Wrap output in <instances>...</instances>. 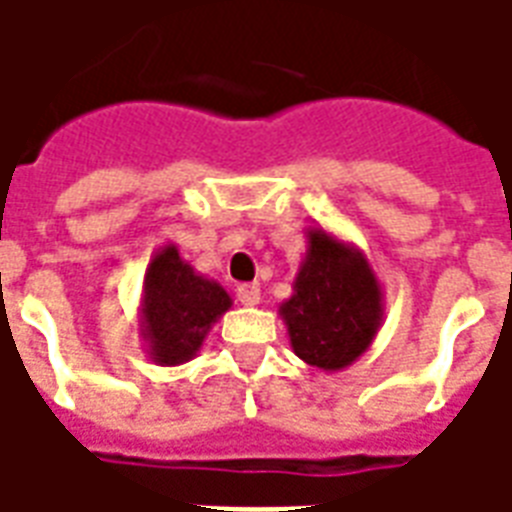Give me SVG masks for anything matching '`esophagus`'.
I'll return each mask as SVG.
<instances>
[{"label":"esophagus","instance_id":"34e87169","mask_svg":"<svg viewBox=\"0 0 512 512\" xmlns=\"http://www.w3.org/2000/svg\"><path fill=\"white\" fill-rule=\"evenodd\" d=\"M238 301H241L244 307H255V304H260V285H257V282H252V285H241V288H238Z\"/></svg>","mask_w":512,"mask_h":512}]
</instances>
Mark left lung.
Segmentation results:
<instances>
[{"label": "left lung", "instance_id": "1", "mask_svg": "<svg viewBox=\"0 0 512 512\" xmlns=\"http://www.w3.org/2000/svg\"><path fill=\"white\" fill-rule=\"evenodd\" d=\"M279 318L301 362L337 373L376 340L384 321V288L359 246L310 224L293 296L279 304Z\"/></svg>", "mask_w": 512, "mask_h": 512}]
</instances>
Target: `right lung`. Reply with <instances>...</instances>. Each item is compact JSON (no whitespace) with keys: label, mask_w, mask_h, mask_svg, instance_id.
<instances>
[{"label":"right lung","mask_w":512,"mask_h":512,"mask_svg":"<svg viewBox=\"0 0 512 512\" xmlns=\"http://www.w3.org/2000/svg\"><path fill=\"white\" fill-rule=\"evenodd\" d=\"M233 307L230 293L164 244L150 257L142 279L139 334L153 365L178 367L197 356L213 323Z\"/></svg>","instance_id":"right-lung-1"}]
</instances>
